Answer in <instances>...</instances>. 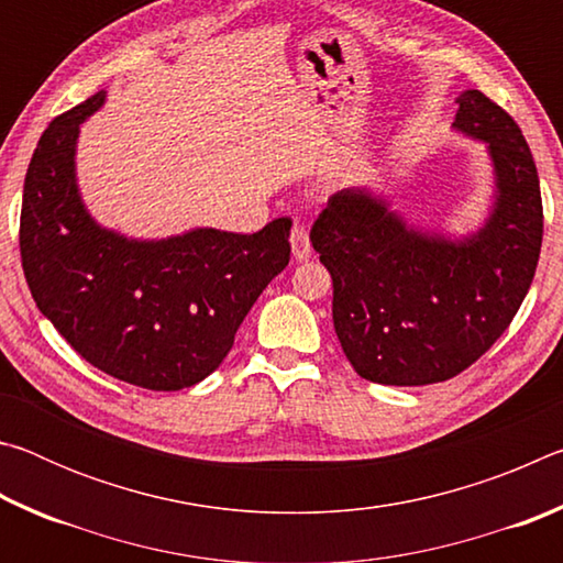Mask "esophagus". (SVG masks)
<instances>
[{
	"instance_id": "34e87169",
	"label": "esophagus",
	"mask_w": 563,
	"mask_h": 563,
	"mask_svg": "<svg viewBox=\"0 0 563 563\" xmlns=\"http://www.w3.org/2000/svg\"><path fill=\"white\" fill-rule=\"evenodd\" d=\"M290 245H292V258L295 261H308L310 258L312 247H310V238H308V231H305V225L292 228Z\"/></svg>"
}]
</instances>
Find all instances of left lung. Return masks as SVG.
<instances>
[{"mask_svg": "<svg viewBox=\"0 0 563 563\" xmlns=\"http://www.w3.org/2000/svg\"><path fill=\"white\" fill-rule=\"evenodd\" d=\"M454 126L484 139L497 208L462 243L409 231L365 190H340L310 231L332 278V322L362 379L417 387L474 365L509 322L537 273L544 206L527 139L499 103L470 89Z\"/></svg>", "mask_w": 563, "mask_h": 563, "instance_id": "left-lung-1", "label": "left lung"}]
</instances>
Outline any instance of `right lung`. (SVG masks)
Masks as SVG:
<instances>
[{
  "label": "right lung",
  "mask_w": 563,
  "mask_h": 563,
  "mask_svg": "<svg viewBox=\"0 0 563 563\" xmlns=\"http://www.w3.org/2000/svg\"><path fill=\"white\" fill-rule=\"evenodd\" d=\"M103 91L56 117L24 178L19 253L32 298L101 373L170 393L201 383L231 352L247 310L290 261V218L258 233L213 228L158 243L91 221L74 184L79 123Z\"/></svg>",
  "instance_id": "add662e5"
}]
</instances>
